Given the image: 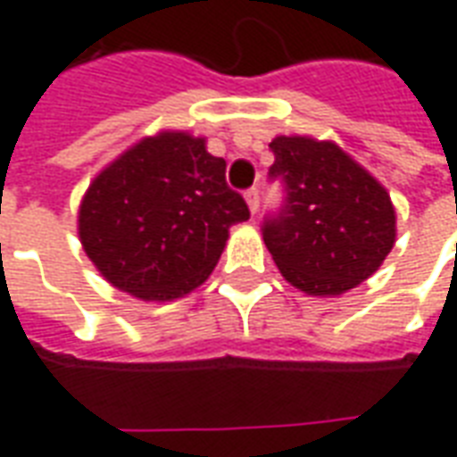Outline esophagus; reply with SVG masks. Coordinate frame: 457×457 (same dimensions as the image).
<instances>
[{"label":"esophagus","mask_w":457,"mask_h":457,"mask_svg":"<svg viewBox=\"0 0 457 457\" xmlns=\"http://www.w3.org/2000/svg\"><path fill=\"white\" fill-rule=\"evenodd\" d=\"M245 198H247V205H249V210H252V215H257V210H259V188H249L247 193H245Z\"/></svg>","instance_id":"1"}]
</instances>
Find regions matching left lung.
Masks as SVG:
<instances>
[{"label":"left lung","mask_w":457,"mask_h":457,"mask_svg":"<svg viewBox=\"0 0 457 457\" xmlns=\"http://www.w3.org/2000/svg\"><path fill=\"white\" fill-rule=\"evenodd\" d=\"M284 188L262 235L278 271L311 296H340L379 269L396 237L389 193L340 146L308 137L269 144Z\"/></svg>","instance_id":"obj_1"}]
</instances>
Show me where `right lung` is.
Wrapping results in <instances>:
<instances>
[{
  "label": "right lung",
  "instance_id": "1",
  "mask_svg": "<svg viewBox=\"0 0 457 457\" xmlns=\"http://www.w3.org/2000/svg\"><path fill=\"white\" fill-rule=\"evenodd\" d=\"M245 220L249 208L225 180V159L208 154L205 139L161 131L90 183L78 229L112 287L170 301L210 277L229 228Z\"/></svg>",
  "mask_w": 457,
  "mask_h": 457
}]
</instances>
